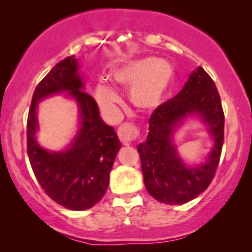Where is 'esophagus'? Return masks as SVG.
Wrapping results in <instances>:
<instances>
[{"instance_id": "1", "label": "esophagus", "mask_w": 252, "mask_h": 252, "mask_svg": "<svg viewBox=\"0 0 252 252\" xmlns=\"http://www.w3.org/2000/svg\"><path fill=\"white\" fill-rule=\"evenodd\" d=\"M118 137L124 144H130L137 137L138 131L134 124L124 123L118 128Z\"/></svg>"}]
</instances>
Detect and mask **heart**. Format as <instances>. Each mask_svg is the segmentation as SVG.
I'll return each mask as SVG.
<instances>
[{"label":"heart","instance_id":"1","mask_svg":"<svg viewBox=\"0 0 252 252\" xmlns=\"http://www.w3.org/2000/svg\"><path fill=\"white\" fill-rule=\"evenodd\" d=\"M174 76L172 65L156 57H143L129 60L111 72L115 85L129 89V100L137 109L148 111L162 102L167 89ZM94 97L104 112L114 115L122 99L118 92L108 84L100 82L94 90Z\"/></svg>","mask_w":252,"mask_h":252}]
</instances>
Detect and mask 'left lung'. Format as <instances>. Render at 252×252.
<instances>
[{"instance_id": "obj_1", "label": "left lung", "mask_w": 252, "mask_h": 252, "mask_svg": "<svg viewBox=\"0 0 252 252\" xmlns=\"http://www.w3.org/2000/svg\"><path fill=\"white\" fill-rule=\"evenodd\" d=\"M189 117H199L214 141L200 164L187 165L178 155L174 135ZM224 143V112L216 84L199 66L175 97L155 109L146 141L137 146L143 180L158 201L181 205L201 194L216 174Z\"/></svg>"}]
</instances>
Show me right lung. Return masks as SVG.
Listing matches in <instances>:
<instances>
[{
  "mask_svg": "<svg viewBox=\"0 0 252 252\" xmlns=\"http://www.w3.org/2000/svg\"><path fill=\"white\" fill-rule=\"evenodd\" d=\"M84 80L74 56L58 63L36 86L27 120V154L37 182L52 200L73 211L91 209L103 198L121 149L116 131L104 123L96 100L84 91ZM60 93L77 103L80 124L71 143L54 152L36 141L37 104Z\"/></svg>",
  "mask_w": 252,
  "mask_h": 252,
  "instance_id": "right-lung-1",
  "label": "right lung"
}]
</instances>
